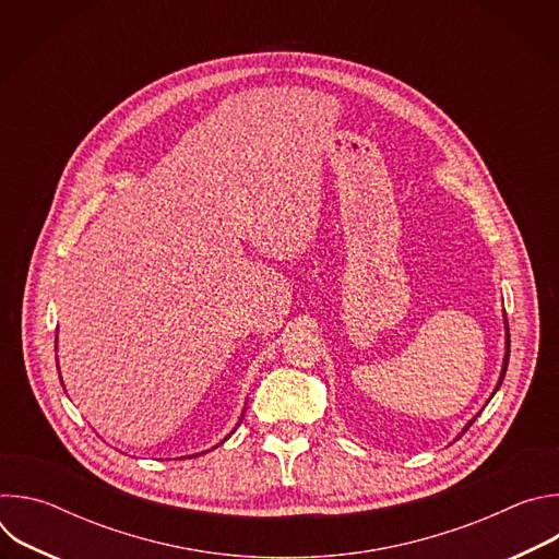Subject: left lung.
Here are the masks:
<instances>
[{"instance_id": "obj_1", "label": "left lung", "mask_w": 559, "mask_h": 559, "mask_svg": "<svg viewBox=\"0 0 559 559\" xmlns=\"http://www.w3.org/2000/svg\"><path fill=\"white\" fill-rule=\"evenodd\" d=\"M504 325H507V354H504V365H502V373H500V380H498V386H496V391L500 389V384H502V380H504V373H507V365H509V347H511V341H509V323H507V318H504ZM496 391H493V393H496ZM473 423H475V418L466 423V427L462 429V433H464V431H466V429H468Z\"/></svg>"}]
</instances>
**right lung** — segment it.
Wrapping results in <instances>:
<instances>
[{
    "label": "right lung",
    "instance_id": "right-lung-1",
    "mask_svg": "<svg viewBox=\"0 0 559 559\" xmlns=\"http://www.w3.org/2000/svg\"><path fill=\"white\" fill-rule=\"evenodd\" d=\"M241 420H243V416H241ZM241 420H238V425H241Z\"/></svg>",
    "mask_w": 559,
    "mask_h": 559
}]
</instances>
